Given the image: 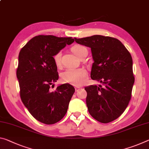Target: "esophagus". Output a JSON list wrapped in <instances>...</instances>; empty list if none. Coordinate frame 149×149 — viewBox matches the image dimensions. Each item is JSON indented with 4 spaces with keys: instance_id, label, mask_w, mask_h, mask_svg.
Returning <instances> with one entry per match:
<instances>
[{
    "instance_id": "obj_1",
    "label": "esophagus",
    "mask_w": 149,
    "mask_h": 149,
    "mask_svg": "<svg viewBox=\"0 0 149 149\" xmlns=\"http://www.w3.org/2000/svg\"><path fill=\"white\" fill-rule=\"evenodd\" d=\"M75 91H78V90L79 89H81V87H79V86H76L75 87Z\"/></svg>"
}]
</instances>
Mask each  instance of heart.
Masks as SVG:
<instances>
[{"label":"heart","mask_w":149,"mask_h":149,"mask_svg":"<svg viewBox=\"0 0 149 149\" xmlns=\"http://www.w3.org/2000/svg\"><path fill=\"white\" fill-rule=\"evenodd\" d=\"M84 48L83 46L76 45L72 47V50L75 56H78L79 53ZM61 56H62L61 52H58L54 56V60L56 65L59 66L60 65ZM87 75L86 70L84 68H67L62 71L60 76L61 79L65 83L77 86V85L81 84L86 79Z\"/></svg>","instance_id":"heart-1"}]
</instances>
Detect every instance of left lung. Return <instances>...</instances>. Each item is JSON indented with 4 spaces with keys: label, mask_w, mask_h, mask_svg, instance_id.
Wrapping results in <instances>:
<instances>
[{
    "label": "left lung",
    "mask_w": 149,
    "mask_h": 149,
    "mask_svg": "<svg viewBox=\"0 0 149 149\" xmlns=\"http://www.w3.org/2000/svg\"><path fill=\"white\" fill-rule=\"evenodd\" d=\"M74 39L91 48L94 62L91 78L101 84L85 87L89 114L102 123L114 121L124 112L131 97L134 77L131 54L114 38L94 35Z\"/></svg>",
    "instance_id": "left-lung-1"
}]
</instances>
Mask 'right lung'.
I'll list each match as a JSON object with an SVG mask.
<instances>
[{"instance_id": "right-lung-1", "label": "right lung", "mask_w": 149, "mask_h": 149, "mask_svg": "<svg viewBox=\"0 0 149 149\" xmlns=\"http://www.w3.org/2000/svg\"><path fill=\"white\" fill-rule=\"evenodd\" d=\"M74 42L72 38L35 36L20 51L16 71L23 104L38 121L46 125L60 121L75 92L70 84L50 88L59 75L54 56Z\"/></svg>"}]
</instances>
